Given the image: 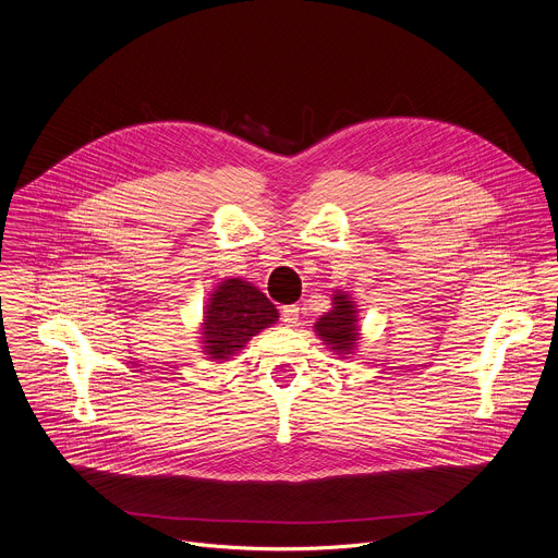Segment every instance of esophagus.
<instances>
[{"instance_id":"esophagus-1","label":"esophagus","mask_w":558,"mask_h":558,"mask_svg":"<svg viewBox=\"0 0 558 558\" xmlns=\"http://www.w3.org/2000/svg\"><path fill=\"white\" fill-rule=\"evenodd\" d=\"M299 305H286L283 310H281V320L288 325V327H294L296 325V320H299Z\"/></svg>"}]
</instances>
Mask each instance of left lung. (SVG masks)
Returning a JSON list of instances; mask_svg holds the SVG:
<instances>
[{"mask_svg":"<svg viewBox=\"0 0 558 558\" xmlns=\"http://www.w3.org/2000/svg\"><path fill=\"white\" fill-rule=\"evenodd\" d=\"M331 301L333 307L318 318L314 329L331 351H336L338 355H349L353 353L360 340L355 301H351L349 294L340 290H336Z\"/></svg>","mask_w":558,"mask_h":558,"instance_id":"1","label":"left lung"}]
</instances>
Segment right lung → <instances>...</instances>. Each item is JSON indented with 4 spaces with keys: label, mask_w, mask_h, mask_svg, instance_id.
Returning a JSON list of instances; mask_svg holds the SVG:
<instances>
[{
    "label": "right lung",
    "mask_w": 558,
    "mask_h": 558,
    "mask_svg": "<svg viewBox=\"0 0 558 558\" xmlns=\"http://www.w3.org/2000/svg\"><path fill=\"white\" fill-rule=\"evenodd\" d=\"M279 318L277 307L253 283L225 279L209 296L203 318V349L211 360H227Z\"/></svg>",
    "instance_id": "right-lung-1"
}]
</instances>
